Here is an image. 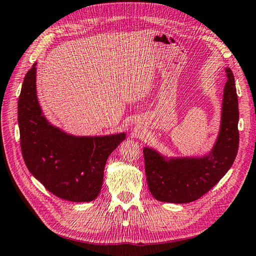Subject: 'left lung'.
Wrapping results in <instances>:
<instances>
[{
  "label": "left lung",
  "instance_id": "1",
  "mask_svg": "<svg viewBox=\"0 0 256 256\" xmlns=\"http://www.w3.org/2000/svg\"><path fill=\"white\" fill-rule=\"evenodd\" d=\"M219 132L212 150L203 156L168 157L145 146L148 188L157 200L184 204L198 200L215 186L232 166L239 147V108L234 76L226 68Z\"/></svg>",
  "mask_w": 256,
  "mask_h": 256
}]
</instances>
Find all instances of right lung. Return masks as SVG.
<instances>
[{
  "mask_svg": "<svg viewBox=\"0 0 256 256\" xmlns=\"http://www.w3.org/2000/svg\"><path fill=\"white\" fill-rule=\"evenodd\" d=\"M34 63L18 98V126L24 162L48 191L70 202H92L100 193L110 154L126 140L124 132L75 136L46 120L37 97Z\"/></svg>",
  "mask_w": 256,
  "mask_h": 256,
  "instance_id": "add662e5",
  "label": "right lung"
}]
</instances>
